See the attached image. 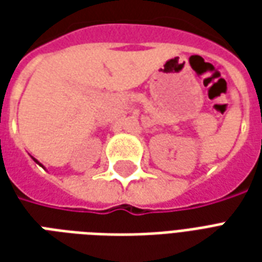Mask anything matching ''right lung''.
Returning a JSON list of instances; mask_svg holds the SVG:
<instances>
[{"instance_id":"1","label":"right lung","mask_w":262,"mask_h":262,"mask_svg":"<svg viewBox=\"0 0 262 262\" xmlns=\"http://www.w3.org/2000/svg\"><path fill=\"white\" fill-rule=\"evenodd\" d=\"M33 160H35V159H33ZM35 161H36V163H37V160H35ZM37 164H39V163H37Z\"/></svg>"}]
</instances>
